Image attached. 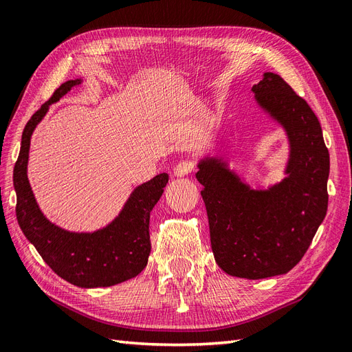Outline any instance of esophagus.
<instances>
[{
    "mask_svg": "<svg viewBox=\"0 0 352 352\" xmlns=\"http://www.w3.org/2000/svg\"><path fill=\"white\" fill-rule=\"evenodd\" d=\"M195 167H194V163L192 162H180V163H177L176 166H175V176H177V177H184V176H188L189 173H192V170H194Z\"/></svg>",
    "mask_w": 352,
    "mask_h": 352,
    "instance_id": "1",
    "label": "esophagus"
}]
</instances>
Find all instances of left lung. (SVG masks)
I'll return each instance as SVG.
<instances>
[{"label": "left lung", "mask_w": 352, "mask_h": 352, "mask_svg": "<svg viewBox=\"0 0 352 352\" xmlns=\"http://www.w3.org/2000/svg\"><path fill=\"white\" fill-rule=\"evenodd\" d=\"M289 144L280 182L252 188L221 155H202V185L211 250L219 267L243 279L285 274L304 257L327 211L329 151L313 110L279 74L265 72L251 88Z\"/></svg>", "instance_id": "obj_1"}]
</instances>
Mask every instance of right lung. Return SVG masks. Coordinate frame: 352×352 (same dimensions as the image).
Segmentation results:
<instances>
[{
    "label": "right lung",
    "mask_w": 352,
    "mask_h": 352,
    "mask_svg": "<svg viewBox=\"0 0 352 352\" xmlns=\"http://www.w3.org/2000/svg\"><path fill=\"white\" fill-rule=\"evenodd\" d=\"M80 83L82 79L61 83L25 126L13 172L16 216L26 239L60 278L79 287L113 286L133 279L145 269L151 252L150 212L164 192L168 175L160 173L138 185L119 214L101 229L74 232L50 221L39 208L28 179L32 133L48 113L50 105L58 102Z\"/></svg>",
    "instance_id": "1"
}]
</instances>
